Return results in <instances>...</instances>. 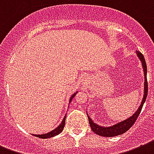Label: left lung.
Returning <instances> with one entry per match:
<instances>
[{
    "mask_svg": "<svg viewBox=\"0 0 154 154\" xmlns=\"http://www.w3.org/2000/svg\"><path fill=\"white\" fill-rule=\"evenodd\" d=\"M136 54L138 58L140 59L141 65H142L143 71H144V76H145V83H144V96H143V99L141 100L139 108H137V110L135 112L133 113V115L131 116L130 117L127 118L125 120L120 121V122L116 123L115 125H112L111 126H102L98 124H96L91 119V117L88 115V120H89V124H90L91 130L93 131L94 133H96L97 135L102 136V137H116V136L121 135L123 133H125V132L129 129V128L133 125V124L135 123V121L137 119L138 116L140 115V112L142 107L145 103V100H146V97H147L148 94V82H147V66H146V63H145V58L140 52L136 51Z\"/></svg>",
    "mask_w": 154,
    "mask_h": 154,
    "instance_id": "obj_1",
    "label": "left lung"
}]
</instances>
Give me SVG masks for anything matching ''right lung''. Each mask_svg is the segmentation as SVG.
Returning a JSON list of instances; mask_svg holds the SVG:
<instances>
[{"mask_svg":"<svg viewBox=\"0 0 154 154\" xmlns=\"http://www.w3.org/2000/svg\"><path fill=\"white\" fill-rule=\"evenodd\" d=\"M77 93H78V91H75V93L71 95V96L70 97V100H69V103H71V100H72V99L75 97V96ZM66 115L63 117V120H62V122H61L60 125H59L58 127H56L54 129H53L52 131H51V132H49V133H44V134H41V135H40V134H38V135L33 134V135L35 136V137H37L42 138V139H47V138L53 137H54V136H57V135H58V134H60V133H62V131L63 130L64 126H65V120H66Z\"/></svg>","mask_w":154,"mask_h":154,"instance_id":"right-lung-1","label":"right lung"}]
</instances>
